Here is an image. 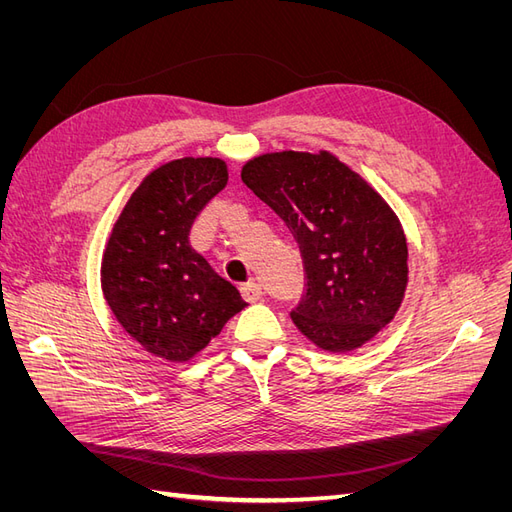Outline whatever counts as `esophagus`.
Returning a JSON list of instances; mask_svg holds the SVG:
<instances>
[{
  "label": "esophagus",
  "instance_id": "34e87169",
  "mask_svg": "<svg viewBox=\"0 0 512 512\" xmlns=\"http://www.w3.org/2000/svg\"><path fill=\"white\" fill-rule=\"evenodd\" d=\"M241 294H243V299L247 301V303H256V301H260L262 299V288H260V284H245L243 288H241Z\"/></svg>",
  "mask_w": 512,
  "mask_h": 512
}]
</instances>
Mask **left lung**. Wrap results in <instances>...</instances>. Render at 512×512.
Masks as SVG:
<instances>
[{
  "instance_id": "1",
  "label": "left lung",
  "mask_w": 512,
  "mask_h": 512,
  "mask_svg": "<svg viewBox=\"0 0 512 512\" xmlns=\"http://www.w3.org/2000/svg\"><path fill=\"white\" fill-rule=\"evenodd\" d=\"M241 179L299 243L307 292L290 314L294 327L327 352L376 337L408 286V243L391 205L324 149L262 153Z\"/></svg>"
}]
</instances>
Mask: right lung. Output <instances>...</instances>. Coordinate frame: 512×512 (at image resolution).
Masks as SVG:
<instances>
[{
	"mask_svg": "<svg viewBox=\"0 0 512 512\" xmlns=\"http://www.w3.org/2000/svg\"><path fill=\"white\" fill-rule=\"evenodd\" d=\"M228 183L220 158L170 160L138 183L104 245L108 309L134 342L185 363L247 305L190 245V228Z\"/></svg>",
	"mask_w": 512,
	"mask_h": 512,
	"instance_id": "right-lung-1",
	"label": "right lung"
}]
</instances>
